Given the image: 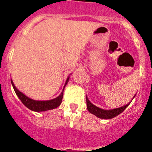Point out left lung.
Segmentation results:
<instances>
[{
    "mask_svg": "<svg viewBox=\"0 0 152 152\" xmlns=\"http://www.w3.org/2000/svg\"><path fill=\"white\" fill-rule=\"evenodd\" d=\"M86 101H87V108H88V111L91 113L94 114L98 118L100 119H112V118L115 117V116H118L119 114L123 113V111L126 110V108L129 106V104H126V106H123L119 108L113 109V110H103L99 107H96L94 104L91 103L88 100V98L86 96Z\"/></svg>",
    "mask_w": 152,
    "mask_h": 152,
    "instance_id": "left-lung-1",
    "label": "left lung"
}]
</instances>
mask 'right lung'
Returning <instances> with one entry per match:
<instances>
[{"instance_id":"obj_1","label":"right lung","mask_w":152,"mask_h":152,"mask_svg":"<svg viewBox=\"0 0 152 152\" xmlns=\"http://www.w3.org/2000/svg\"><path fill=\"white\" fill-rule=\"evenodd\" d=\"M68 80H69V77H68L67 79L65 84H64V87L68 83ZM11 80V84L13 85V88L14 89V91L17 94V95L18 96V97L20 98V100H21L24 105L26 106L27 108H29V110L33 111H36V112H42V111H46L49 110H52V109L57 108L58 106L61 104V100H62L63 98V92H64V87L63 88V91L61 92V94L58 97L55 98L53 100H45V101H39V100H32L30 98H29L28 96H26V95H24L23 93H21L20 91H19L16 88V87L13 84V81Z\"/></svg>"}]
</instances>
